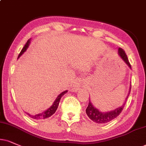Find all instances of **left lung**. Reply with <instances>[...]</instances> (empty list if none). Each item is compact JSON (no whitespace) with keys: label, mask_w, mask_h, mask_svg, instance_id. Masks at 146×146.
Here are the masks:
<instances>
[{"label":"left lung","mask_w":146,"mask_h":146,"mask_svg":"<svg viewBox=\"0 0 146 146\" xmlns=\"http://www.w3.org/2000/svg\"><path fill=\"white\" fill-rule=\"evenodd\" d=\"M118 52H119V55L120 57L122 58L123 61L125 62V64H126L130 69H131V64L129 63V60L128 58H127V56L126 54H125V51L123 50L121 48H119V50H118ZM130 91L131 85L128 94H127V97L125 98L124 103H123L122 106L118 107V108H115L114 110H110V111L108 112H102L100 111V110H99L98 108L94 106L91 100H89V104H88V106L87 107L86 110L87 115L88 116V117H89L92 121H93L94 122L96 123H98V124H104V123H107L110 122V121H112V120L115 119V118H117L118 116L119 115L120 113L122 112L123 108H124L125 106V103L127 102V100L129 96Z\"/></svg>","instance_id":"obj_1"}]
</instances>
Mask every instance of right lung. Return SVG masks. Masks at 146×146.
<instances>
[{"instance_id": "right-lung-1", "label": "right lung", "mask_w": 146, "mask_h": 146, "mask_svg": "<svg viewBox=\"0 0 146 146\" xmlns=\"http://www.w3.org/2000/svg\"><path fill=\"white\" fill-rule=\"evenodd\" d=\"M30 42H31V38L29 40H27V43L25 44V45L24 46V47L23 48V49H22L21 51L20 52L19 56H18V58H19V57L21 56V55L23 54V53L27 50V48L29 47V44H30ZM67 92H68L67 90H66V91H64V92H62V93H60V94L58 95V96H57L56 100H54V102H53L52 105V106L50 107V108H48V109H46V110H44V112H41V113L37 114H36V115H32V114L27 113V112H25V113H26L27 115H29L31 118H32V119H36V120L45 119H46V118H48L50 117H51V116L52 115V114H54L55 112H56L57 108H58V104H59L60 98H61L62 97V96H64V94L67 93Z\"/></svg>"}]
</instances>
